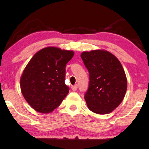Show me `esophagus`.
I'll list each match as a JSON object with an SVG mask.
<instances>
[{
  "label": "esophagus",
  "instance_id": "obj_1",
  "mask_svg": "<svg viewBox=\"0 0 149 149\" xmlns=\"http://www.w3.org/2000/svg\"><path fill=\"white\" fill-rule=\"evenodd\" d=\"M71 89H72L73 91H76L77 89H78V85H75L72 86V87H71Z\"/></svg>",
  "mask_w": 149,
  "mask_h": 149
}]
</instances>
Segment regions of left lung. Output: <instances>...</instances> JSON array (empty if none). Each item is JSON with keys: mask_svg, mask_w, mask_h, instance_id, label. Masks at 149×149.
<instances>
[{"mask_svg": "<svg viewBox=\"0 0 149 149\" xmlns=\"http://www.w3.org/2000/svg\"><path fill=\"white\" fill-rule=\"evenodd\" d=\"M80 56L89 73V89L85 95L87 107L98 114L110 113L121 104L127 90L121 62L103 49L84 51Z\"/></svg>", "mask_w": 149, "mask_h": 149, "instance_id": "1", "label": "left lung"}]
</instances>
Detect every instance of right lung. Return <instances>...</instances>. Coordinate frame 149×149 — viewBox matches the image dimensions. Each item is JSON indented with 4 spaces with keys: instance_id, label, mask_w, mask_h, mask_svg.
I'll list each match as a JSON object with an SVG mask.
<instances>
[{
    "instance_id": "right-lung-1",
    "label": "right lung",
    "mask_w": 149,
    "mask_h": 149,
    "mask_svg": "<svg viewBox=\"0 0 149 149\" xmlns=\"http://www.w3.org/2000/svg\"><path fill=\"white\" fill-rule=\"evenodd\" d=\"M73 55V51L48 46L29 61L21 74L20 87L23 97L35 111L52 112L67 96L65 68Z\"/></svg>"
}]
</instances>
